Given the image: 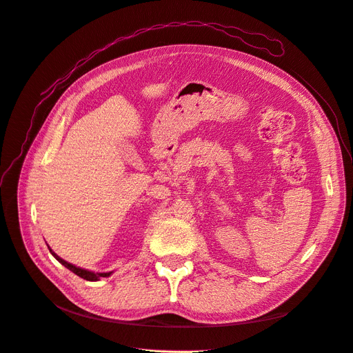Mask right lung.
I'll use <instances>...</instances> for the list:
<instances>
[{
  "instance_id": "add662e5",
  "label": "right lung",
  "mask_w": 353,
  "mask_h": 353,
  "mask_svg": "<svg viewBox=\"0 0 353 353\" xmlns=\"http://www.w3.org/2000/svg\"><path fill=\"white\" fill-rule=\"evenodd\" d=\"M48 249H50V248H48ZM50 252H51V254L54 256V258H56L61 265H65L68 270H70L73 274H77L78 276H81V279L87 280V281H99L100 276H110V275H112V272H94V271H88V270L79 268V266H74V265L66 262L65 259H61L60 256H57L51 249H50Z\"/></svg>"
}]
</instances>
